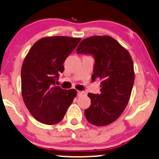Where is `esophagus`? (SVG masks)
Wrapping results in <instances>:
<instances>
[{
    "instance_id": "34e87169",
    "label": "esophagus",
    "mask_w": 159,
    "mask_h": 159,
    "mask_svg": "<svg viewBox=\"0 0 159 159\" xmlns=\"http://www.w3.org/2000/svg\"><path fill=\"white\" fill-rule=\"evenodd\" d=\"M84 95H86V93L84 91H78V96H79V97L84 96Z\"/></svg>"
}]
</instances>
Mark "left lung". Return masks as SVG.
<instances>
[{
    "instance_id": "8db88e82",
    "label": "left lung",
    "mask_w": 159,
    "mask_h": 159,
    "mask_svg": "<svg viewBox=\"0 0 159 159\" xmlns=\"http://www.w3.org/2000/svg\"><path fill=\"white\" fill-rule=\"evenodd\" d=\"M78 54L95 57L92 81L99 78L101 93H88L90 106L84 111L87 121L96 126L114 123L126 107L134 81V64L130 54L109 36H93L78 45Z\"/></svg>"
}]
</instances>
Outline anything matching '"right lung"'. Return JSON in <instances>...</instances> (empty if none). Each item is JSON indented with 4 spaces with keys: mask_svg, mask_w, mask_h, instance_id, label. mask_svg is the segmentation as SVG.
Masks as SVG:
<instances>
[{
    "mask_svg": "<svg viewBox=\"0 0 159 159\" xmlns=\"http://www.w3.org/2000/svg\"><path fill=\"white\" fill-rule=\"evenodd\" d=\"M81 38L48 36L36 41L21 66V95L29 112L36 120L54 125L64 117L77 95L75 89L64 90L55 85L63 63Z\"/></svg>",
    "mask_w": 159,
    "mask_h": 159,
    "instance_id": "right-lung-1",
    "label": "right lung"
}]
</instances>
